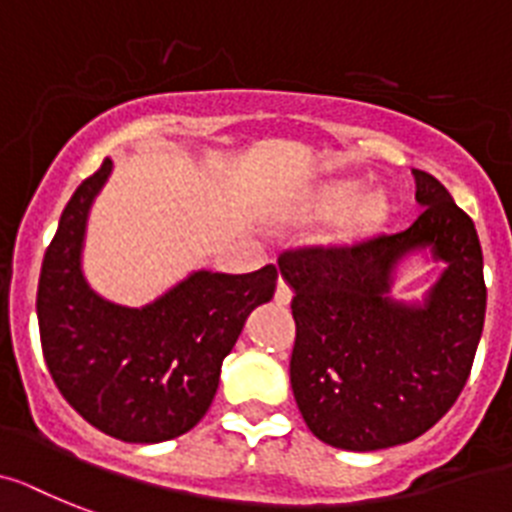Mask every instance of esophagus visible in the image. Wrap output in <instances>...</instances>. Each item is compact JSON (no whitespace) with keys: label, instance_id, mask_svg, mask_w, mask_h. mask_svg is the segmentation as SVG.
I'll return each instance as SVG.
<instances>
[{"label":"esophagus","instance_id":"esophagus-1","mask_svg":"<svg viewBox=\"0 0 512 512\" xmlns=\"http://www.w3.org/2000/svg\"><path fill=\"white\" fill-rule=\"evenodd\" d=\"M291 296H294V294H291V286L281 278V281H278V286H276V302L278 304H289Z\"/></svg>","mask_w":512,"mask_h":512}]
</instances>
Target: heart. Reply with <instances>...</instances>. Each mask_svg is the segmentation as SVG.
<instances>
[{"mask_svg": "<svg viewBox=\"0 0 512 512\" xmlns=\"http://www.w3.org/2000/svg\"><path fill=\"white\" fill-rule=\"evenodd\" d=\"M359 190L362 187L356 182L325 184V187H320L315 195L309 197L307 205H304V213L309 218L338 216V213H343V210L356 202ZM385 216H388V200H385V195L382 192H369V195H364L359 200L354 209L346 213V218L341 221V236H354L362 234V231L375 229Z\"/></svg>", "mask_w": 512, "mask_h": 512, "instance_id": "obj_1", "label": "heart"}]
</instances>
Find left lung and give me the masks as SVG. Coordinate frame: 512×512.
Listing matches in <instances>:
<instances>
[{"instance_id": "left-lung-1", "label": "left lung", "mask_w": 512, "mask_h": 512, "mask_svg": "<svg viewBox=\"0 0 512 512\" xmlns=\"http://www.w3.org/2000/svg\"><path fill=\"white\" fill-rule=\"evenodd\" d=\"M414 179L422 213L409 229L278 257L294 289L291 390L309 432L333 448H393L435 427L482 338L487 286L474 221L435 176L414 169ZM422 248L446 270L424 303H398L394 268Z\"/></svg>"}]
</instances>
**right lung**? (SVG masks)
Returning <instances> with one entry per match:
<instances>
[{
	"mask_svg": "<svg viewBox=\"0 0 512 512\" xmlns=\"http://www.w3.org/2000/svg\"><path fill=\"white\" fill-rule=\"evenodd\" d=\"M111 174L88 176L59 218L38 278V330L59 393L85 422L124 442L190 432L213 403L221 364L249 312L273 299L278 270H195L156 302L122 307L83 276L85 223Z\"/></svg>",
	"mask_w": 512,
	"mask_h": 512,
	"instance_id": "right-lung-1",
	"label": "right lung"
}]
</instances>
